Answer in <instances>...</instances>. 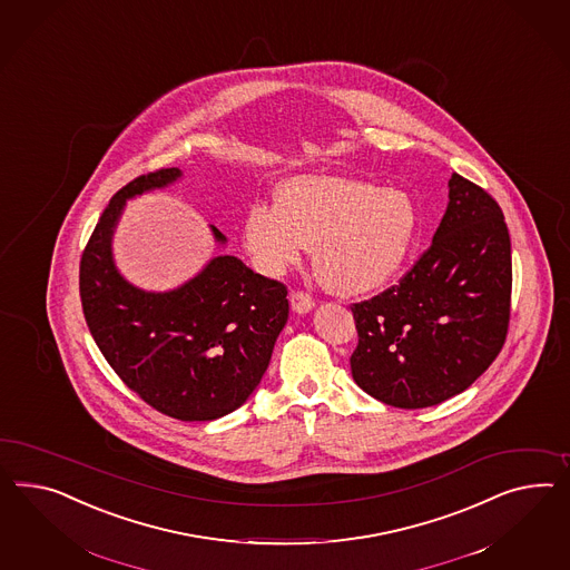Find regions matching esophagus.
I'll return each mask as SVG.
<instances>
[{"instance_id":"34e87169","label":"esophagus","mask_w":570,"mask_h":570,"mask_svg":"<svg viewBox=\"0 0 570 570\" xmlns=\"http://www.w3.org/2000/svg\"><path fill=\"white\" fill-rule=\"evenodd\" d=\"M291 305H293L296 313H301V315H303V313H308V311L313 308L315 301H313V296L305 293V291H294V293L291 294Z\"/></svg>"}]
</instances>
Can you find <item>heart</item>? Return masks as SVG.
<instances>
[{
  "instance_id": "heart-1",
  "label": "heart",
  "mask_w": 570,
  "mask_h": 570,
  "mask_svg": "<svg viewBox=\"0 0 570 570\" xmlns=\"http://www.w3.org/2000/svg\"><path fill=\"white\" fill-rule=\"evenodd\" d=\"M419 234L415 200L342 176H301L277 203H257L245 224L253 262L279 276L315 248V272L344 296L377 293L399 276Z\"/></svg>"
}]
</instances>
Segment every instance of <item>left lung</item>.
I'll return each instance as SVG.
<instances>
[{
	"mask_svg": "<svg viewBox=\"0 0 570 570\" xmlns=\"http://www.w3.org/2000/svg\"><path fill=\"white\" fill-rule=\"evenodd\" d=\"M430 248L399 284L353 303L354 382L396 409L448 401L478 380L507 342L510 236L488 190L452 174Z\"/></svg>",
	"mask_w": 570,
	"mask_h": 570,
	"instance_id": "8db88e82",
	"label": "left lung"
}]
</instances>
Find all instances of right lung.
Segmentation results:
<instances>
[{
	"label": "right lung",
	"mask_w": 570,
	"mask_h": 570,
	"mask_svg": "<svg viewBox=\"0 0 570 570\" xmlns=\"http://www.w3.org/2000/svg\"><path fill=\"white\" fill-rule=\"evenodd\" d=\"M178 176L155 169L111 197L82 250L78 288L91 336L124 384L171 419L214 421L262 382L288 320V291L232 255L171 293H145L118 274L109 243L124 203Z\"/></svg>",
	"instance_id": "add662e5"
}]
</instances>
